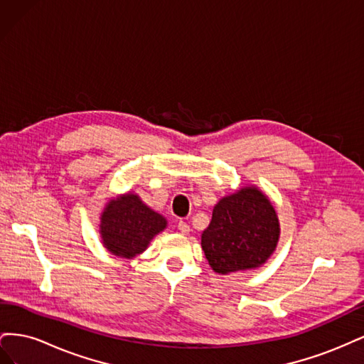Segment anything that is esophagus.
<instances>
[{"mask_svg":"<svg viewBox=\"0 0 364 364\" xmlns=\"http://www.w3.org/2000/svg\"><path fill=\"white\" fill-rule=\"evenodd\" d=\"M178 229L181 230V234H183V235H186V234H190V226H188V223H185V222H182V220H181V222L178 223Z\"/></svg>","mask_w":364,"mask_h":364,"instance_id":"34e87169","label":"esophagus"}]
</instances>
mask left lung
I'll return each instance as SVG.
<instances>
[{
    "mask_svg": "<svg viewBox=\"0 0 364 364\" xmlns=\"http://www.w3.org/2000/svg\"><path fill=\"white\" fill-rule=\"evenodd\" d=\"M281 235L278 213L257 185L241 186L222 197L200 245L211 269L218 274L262 267L277 250Z\"/></svg>",
    "mask_w": 364,
    "mask_h": 364,
    "instance_id": "left-lung-1",
    "label": "left lung"
}]
</instances>
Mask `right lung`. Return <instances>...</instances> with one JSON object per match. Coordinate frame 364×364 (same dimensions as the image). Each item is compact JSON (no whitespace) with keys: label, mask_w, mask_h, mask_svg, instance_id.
I'll use <instances>...</instances> for the list:
<instances>
[{"label":"right lung","mask_w":364,"mask_h":364,"mask_svg":"<svg viewBox=\"0 0 364 364\" xmlns=\"http://www.w3.org/2000/svg\"><path fill=\"white\" fill-rule=\"evenodd\" d=\"M167 225V218L147 206L136 193L129 191L112 197L105 205L98 232L107 252L132 259L139 257Z\"/></svg>","instance_id":"add662e5"}]
</instances>
